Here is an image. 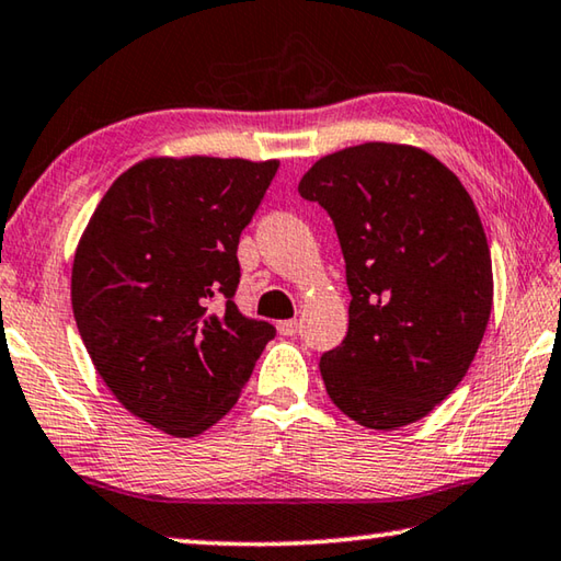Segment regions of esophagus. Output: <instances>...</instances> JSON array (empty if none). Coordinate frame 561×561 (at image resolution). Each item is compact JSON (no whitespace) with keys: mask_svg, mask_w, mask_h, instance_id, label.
I'll use <instances>...</instances> for the list:
<instances>
[{"mask_svg":"<svg viewBox=\"0 0 561 561\" xmlns=\"http://www.w3.org/2000/svg\"><path fill=\"white\" fill-rule=\"evenodd\" d=\"M277 329H279L282 336H295L299 332V322H297V319H284V322L277 324Z\"/></svg>","mask_w":561,"mask_h":561,"instance_id":"esophagus-1","label":"esophagus"}]
</instances>
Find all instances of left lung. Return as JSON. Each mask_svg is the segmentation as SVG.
<instances>
[{
	"label": "left lung",
	"mask_w": 561,
	"mask_h": 561,
	"mask_svg": "<svg viewBox=\"0 0 561 561\" xmlns=\"http://www.w3.org/2000/svg\"><path fill=\"white\" fill-rule=\"evenodd\" d=\"M299 194L334 221L350 329L319 359L327 394L369 430L422 420L455 392L492 312V256L465 186L424 149L327 154Z\"/></svg>",
	"instance_id": "8db88e82"
}]
</instances>
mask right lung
<instances>
[{
    "mask_svg": "<svg viewBox=\"0 0 561 561\" xmlns=\"http://www.w3.org/2000/svg\"><path fill=\"white\" fill-rule=\"evenodd\" d=\"M277 169V159H145L79 239L72 309L89 357L131 414L172 437L217 424L277 334L234 305L239 234Z\"/></svg>",
    "mask_w": 561,
    "mask_h": 561,
    "instance_id": "right-lung-1",
    "label": "right lung"
}]
</instances>
